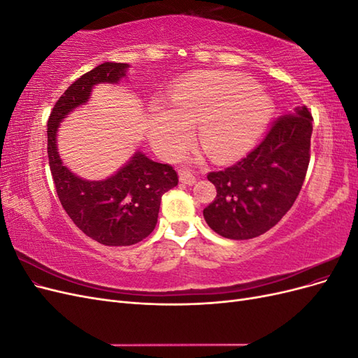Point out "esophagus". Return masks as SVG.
I'll return each instance as SVG.
<instances>
[{
	"label": "esophagus",
	"mask_w": 358,
	"mask_h": 358,
	"mask_svg": "<svg viewBox=\"0 0 358 358\" xmlns=\"http://www.w3.org/2000/svg\"><path fill=\"white\" fill-rule=\"evenodd\" d=\"M179 179H180V182L182 183H185V185H192V183H196V176L192 175L191 171H188V170H179Z\"/></svg>",
	"instance_id": "1"
}]
</instances>
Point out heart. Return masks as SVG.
Returning a JSON list of instances; mask_svg holds the SVG:
<instances>
[{
	"label": "heart",
	"mask_w": 358,
	"mask_h": 358,
	"mask_svg": "<svg viewBox=\"0 0 358 358\" xmlns=\"http://www.w3.org/2000/svg\"><path fill=\"white\" fill-rule=\"evenodd\" d=\"M272 113V103L258 85L237 74H213L180 85L154 113L149 138L158 154L171 158L191 140L197 124L212 158L231 159L254 145Z\"/></svg>",
	"instance_id": "1"
}]
</instances>
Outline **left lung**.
I'll return each instance as SVG.
<instances>
[{"label": "left lung", "mask_w": 358, "mask_h": 358, "mask_svg": "<svg viewBox=\"0 0 358 358\" xmlns=\"http://www.w3.org/2000/svg\"><path fill=\"white\" fill-rule=\"evenodd\" d=\"M312 113L306 106L279 116L245 158L208 173L215 200L203 210L210 229L246 241L275 227L294 204L310 159Z\"/></svg>", "instance_id": "8db88e82"}]
</instances>
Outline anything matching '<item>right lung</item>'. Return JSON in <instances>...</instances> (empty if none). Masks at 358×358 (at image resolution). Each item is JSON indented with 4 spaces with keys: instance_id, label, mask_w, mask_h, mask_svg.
<instances>
[{
    "instance_id": "add662e5",
    "label": "right lung",
    "mask_w": 358,
    "mask_h": 358,
    "mask_svg": "<svg viewBox=\"0 0 358 358\" xmlns=\"http://www.w3.org/2000/svg\"><path fill=\"white\" fill-rule=\"evenodd\" d=\"M127 64L104 62L73 82L48 119V157L58 199L79 230L106 246H129L154 231L162 194L175 188L178 173L137 152L125 167L106 180H83L62 166L57 152V128L74 107L88 101L92 86L115 83Z\"/></svg>"
}]
</instances>
